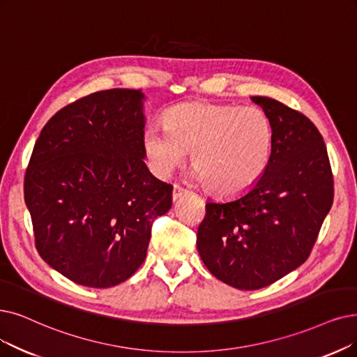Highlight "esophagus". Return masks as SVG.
<instances>
[{
  "label": "esophagus",
  "mask_w": 357,
  "mask_h": 357,
  "mask_svg": "<svg viewBox=\"0 0 357 357\" xmlns=\"http://www.w3.org/2000/svg\"><path fill=\"white\" fill-rule=\"evenodd\" d=\"M189 192L186 190V189H183V188H180V186H176L173 188V201H177V199H180L181 196H184V195H188Z\"/></svg>",
  "instance_id": "esophagus-1"
}]
</instances>
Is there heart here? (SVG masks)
Returning <instances> with one entry per match:
<instances>
[{"mask_svg":"<svg viewBox=\"0 0 357 357\" xmlns=\"http://www.w3.org/2000/svg\"><path fill=\"white\" fill-rule=\"evenodd\" d=\"M164 126L146 127L142 137L152 173L168 177L192 151V177L218 196L248 192L265 174L273 156V124L255 107L183 104L165 114Z\"/></svg>","mask_w":357,"mask_h":357,"instance_id":"1","label":"heart"}]
</instances>
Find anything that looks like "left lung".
I'll use <instances>...</instances> for the list:
<instances>
[{"label": "left lung", "instance_id": "left-lung-1", "mask_svg": "<svg viewBox=\"0 0 357 357\" xmlns=\"http://www.w3.org/2000/svg\"><path fill=\"white\" fill-rule=\"evenodd\" d=\"M250 99L273 124V156L248 192L206 202L196 241L209 273L238 290L266 287L301 266L334 199L326 146L313 123L275 99Z\"/></svg>", "mask_w": 357, "mask_h": 357}]
</instances>
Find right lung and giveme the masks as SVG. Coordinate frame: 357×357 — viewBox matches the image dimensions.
<instances>
[{
  "label": "right lung",
  "mask_w": 357,
  "mask_h": 357,
  "mask_svg": "<svg viewBox=\"0 0 357 357\" xmlns=\"http://www.w3.org/2000/svg\"><path fill=\"white\" fill-rule=\"evenodd\" d=\"M142 91L111 89L60 109L42 129L24 176L36 249L80 286L108 289L146 258L152 221L173 186L152 176Z\"/></svg>",
  "instance_id": "right-lung-1"
}]
</instances>
